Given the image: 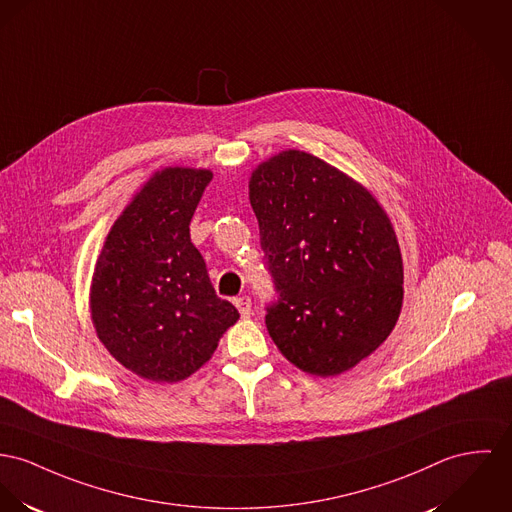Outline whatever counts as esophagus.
I'll list each match as a JSON object with an SVG mask.
<instances>
[{
	"label": "esophagus",
	"instance_id": "obj_1",
	"mask_svg": "<svg viewBox=\"0 0 512 512\" xmlns=\"http://www.w3.org/2000/svg\"><path fill=\"white\" fill-rule=\"evenodd\" d=\"M234 304H236L241 317H249L251 315V298L249 296H239V298L234 300Z\"/></svg>",
	"mask_w": 512,
	"mask_h": 512
}]
</instances>
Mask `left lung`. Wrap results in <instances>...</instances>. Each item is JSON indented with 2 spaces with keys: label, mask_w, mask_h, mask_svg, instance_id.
I'll list each match as a JSON object with an SVG mask.
<instances>
[{
  "label": "left lung",
  "mask_w": 512,
  "mask_h": 512,
  "mask_svg": "<svg viewBox=\"0 0 512 512\" xmlns=\"http://www.w3.org/2000/svg\"><path fill=\"white\" fill-rule=\"evenodd\" d=\"M278 300L265 323L294 366L337 376L392 333L403 302L394 226L360 183L323 159L286 150L249 179Z\"/></svg>",
  "instance_id": "8db88e82"
}]
</instances>
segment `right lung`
Wrapping results in <instances>:
<instances>
[{
  "instance_id": "1",
  "label": "right lung",
  "mask_w": 512,
  "mask_h": 512,
  "mask_svg": "<svg viewBox=\"0 0 512 512\" xmlns=\"http://www.w3.org/2000/svg\"><path fill=\"white\" fill-rule=\"evenodd\" d=\"M212 171L165 167L113 224L91 282V319L118 362L152 382H179L239 319L216 296L189 224Z\"/></svg>"
}]
</instances>
